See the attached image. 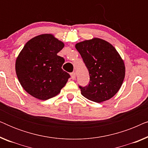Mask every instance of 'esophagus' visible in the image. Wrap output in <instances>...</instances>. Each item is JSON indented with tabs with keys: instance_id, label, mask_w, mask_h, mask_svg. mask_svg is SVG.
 <instances>
[{
	"instance_id": "obj_1",
	"label": "esophagus",
	"mask_w": 148,
	"mask_h": 148,
	"mask_svg": "<svg viewBox=\"0 0 148 148\" xmlns=\"http://www.w3.org/2000/svg\"><path fill=\"white\" fill-rule=\"evenodd\" d=\"M71 76L72 79L75 80L76 79V74H75V72L71 73Z\"/></svg>"
}]
</instances>
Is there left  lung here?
I'll return each mask as SVG.
<instances>
[{"label":"left lung","mask_w":148,"mask_h":148,"mask_svg":"<svg viewBox=\"0 0 148 148\" xmlns=\"http://www.w3.org/2000/svg\"><path fill=\"white\" fill-rule=\"evenodd\" d=\"M90 75L88 86L79 87L88 100L102 102L112 98L122 86L125 66L120 54L109 42L94 38L75 44Z\"/></svg>","instance_id":"obj_1"}]
</instances>
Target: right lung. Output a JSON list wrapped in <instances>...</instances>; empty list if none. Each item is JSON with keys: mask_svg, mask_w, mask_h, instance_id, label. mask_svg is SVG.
Here are the masks:
<instances>
[{"mask_svg": "<svg viewBox=\"0 0 148 148\" xmlns=\"http://www.w3.org/2000/svg\"><path fill=\"white\" fill-rule=\"evenodd\" d=\"M64 43L52 34L29 40L18 55L15 71L23 88L34 98L46 100L59 94L70 75L62 69L64 59L58 56Z\"/></svg>", "mask_w": 148, "mask_h": 148, "instance_id": "right-lung-1", "label": "right lung"}]
</instances>
